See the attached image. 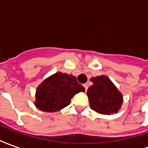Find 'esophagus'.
I'll use <instances>...</instances> for the list:
<instances>
[{
  "mask_svg": "<svg viewBox=\"0 0 148 148\" xmlns=\"http://www.w3.org/2000/svg\"><path fill=\"white\" fill-rule=\"evenodd\" d=\"M83 86H84V88H85V90H86H86H88V85H87V84H84Z\"/></svg>",
  "mask_w": 148,
  "mask_h": 148,
  "instance_id": "esophagus-1",
  "label": "esophagus"
}]
</instances>
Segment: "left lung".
<instances>
[{
    "instance_id": "obj_1",
    "label": "left lung",
    "mask_w": 148,
    "mask_h": 148,
    "mask_svg": "<svg viewBox=\"0 0 148 148\" xmlns=\"http://www.w3.org/2000/svg\"><path fill=\"white\" fill-rule=\"evenodd\" d=\"M90 81L93 85L89 87L86 93L90 108L101 114L116 113L121 109L124 99L113 82L106 75L91 77Z\"/></svg>"
}]
</instances>
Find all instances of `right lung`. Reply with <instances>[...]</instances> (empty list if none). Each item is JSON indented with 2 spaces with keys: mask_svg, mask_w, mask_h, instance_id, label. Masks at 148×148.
<instances>
[{
  "mask_svg": "<svg viewBox=\"0 0 148 148\" xmlns=\"http://www.w3.org/2000/svg\"><path fill=\"white\" fill-rule=\"evenodd\" d=\"M79 92H85V88L77 82L75 76L57 72L38 86L34 104L41 111H60L69 106L71 98Z\"/></svg>",
  "mask_w": 148,
  "mask_h": 148,
  "instance_id": "right-lung-1",
  "label": "right lung"
}]
</instances>
